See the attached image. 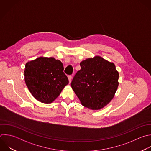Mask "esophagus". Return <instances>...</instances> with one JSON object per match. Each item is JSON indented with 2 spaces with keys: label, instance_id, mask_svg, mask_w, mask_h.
Wrapping results in <instances>:
<instances>
[{
  "label": "esophagus",
  "instance_id": "esophagus-1",
  "mask_svg": "<svg viewBox=\"0 0 151 151\" xmlns=\"http://www.w3.org/2000/svg\"><path fill=\"white\" fill-rule=\"evenodd\" d=\"M72 76H68V80H69V83H70L71 82V80H72Z\"/></svg>",
  "mask_w": 151,
  "mask_h": 151
}]
</instances>
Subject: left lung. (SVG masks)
Listing matches in <instances>:
<instances>
[{
	"label": "left lung",
	"instance_id": "1",
	"mask_svg": "<svg viewBox=\"0 0 151 151\" xmlns=\"http://www.w3.org/2000/svg\"><path fill=\"white\" fill-rule=\"evenodd\" d=\"M71 86L86 107L98 110L113 98L119 83V73L113 63L96 56L80 63Z\"/></svg>",
	"mask_w": 151,
	"mask_h": 151
}]
</instances>
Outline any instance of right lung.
Returning <instances> with one entry per match:
<instances>
[{"label": "right lung", "instance_id": "1", "mask_svg": "<svg viewBox=\"0 0 151 151\" xmlns=\"http://www.w3.org/2000/svg\"><path fill=\"white\" fill-rule=\"evenodd\" d=\"M63 63L53 57H39L27 63L25 81L32 95L44 103H52L68 84Z\"/></svg>", "mask_w": 151, "mask_h": 151}]
</instances>
